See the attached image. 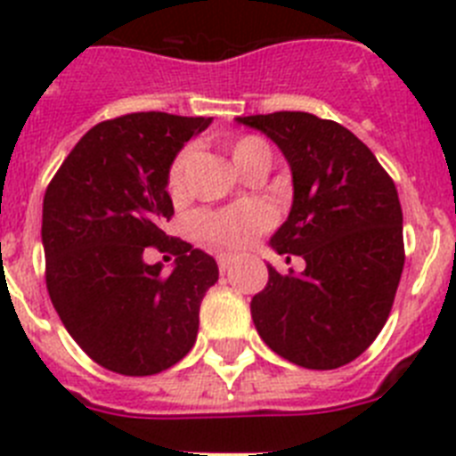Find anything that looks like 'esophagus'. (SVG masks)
Returning <instances> with one entry per match:
<instances>
[{"label":"esophagus","instance_id":"esophagus-1","mask_svg":"<svg viewBox=\"0 0 456 456\" xmlns=\"http://www.w3.org/2000/svg\"><path fill=\"white\" fill-rule=\"evenodd\" d=\"M216 265H219V272L225 273V272H228V269H231L232 256H225V253H219V256H216Z\"/></svg>","mask_w":456,"mask_h":456}]
</instances>
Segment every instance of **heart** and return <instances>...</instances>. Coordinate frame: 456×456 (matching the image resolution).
<instances>
[{"label": "heart", "instance_id": "heart-1", "mask_svg": "<svg viewBox=\"0 0 456 456\" xmlns=\"http://www.w3.org/2000/svg\"><path fill=\"white\" fill-rule=\"evenodd\" d=\"M231 157L241 173H248L257 164L272 167V148L260 136H240L232 141ZM187 162L189 151H183L168 168L167 187L173 200L183 199ZM269 225L272 216L267 209L257 203H247L225 209H200L191 219V235L212 248H241Z\"/></svg>", "mask_w": 456, "mask_h": 456}]
</instances>
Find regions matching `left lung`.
<instances>
[{"label":"left lung","mask_w":456,"mask_h":456,"mask_svg":"<svg viewBox=\"0 0 456 456\" xmlns=\"http://www.w3.org/2000/svg\"><path fill=\"white\" fill-rule=\"evenodd\" d=\"M265 132L292 168L294 200L272 247L305 260L278 273L251 301L272 352L308 370L352 363L374 342L404 269L402 205L393 178L363 141L305 111L240 116Z\"/></svg>","instance_id":"left-lung-1"}]
</instances>
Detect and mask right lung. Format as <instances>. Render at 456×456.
<instances>
[{
  "label": "right lung",
  "mask_w": 456,
  "mask_h": 456,
  "mask_svg": "<svg viewBox=\"0 0 456 456\" xmlns=\"http://www.w3.org/2000/svg\"><path fill=\"white\" fill-rule=\"evenodd\" d=\"M212 118L139 111L98 123L63 159L43 200L45 283L88 358L125 377L175 365L199 333L215 257L162 231L173 216L171 162ZM148 246L179 256L164 274Z\"/></svg>",
  "instance_id": "obj_1"
}]
</instances>
